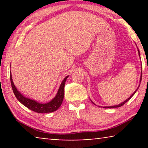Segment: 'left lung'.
<instances>
[{
    "instance_id": "obj_1",
    "label": "left lung",
    "mask_w": 148,
    "mask_h": 148,
    "mask_svg": "<svg viewBox=\"0 0 148 148\" xmlns=\"http://www.w3.org/2000/svg\"><path fill=\"white\" fill-rule=\"evenodd\" d=\"M138 52H139V50H138ZM139 56H140V55H139ZM141 77H142V71H141V78H140V82H141ZM137 89H138V88H137ZM137 90H135V92H134V93H133V94H132V95H131V96H130V97H129V98H128V99H127V100H125V101H124V102H122V103H121V104H118V105H116V106H106V107H104V108H118V107H121V106H123V105H124L125 104V103H126L127 102H128V101L129 100H130V99L131 98V97H132L133 96V95H134L135 94V92H136V91L137 90Z\"/></svg>"
}]
</instances>
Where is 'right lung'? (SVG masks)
Instances as JSON below:
<instances>
[{"label":"right lung","mask_w":148,"mask_h":148,"mask_svg":"<svg viewBox=\"0 0 148 148\" xmlns=\"http://www.w3.org/2000/svg\"><path fill=\"white\" fill-rule=\"evenodd\" d=\"M67 77L68 76H66L64 79V80L62 81L61 84H60L59 90L58 91L57 94H56L55 98L53 100L50 101V102L46 103V104H40V103L36 102L35 100L23 96L19 91H17V88H15V85H14L13 82L11 74L10 73V80H11V87L16 98L22 104H23L27 108L38 113H48L58 110V108L60 106V105L62 104V100H63L64 94V84H65V82Z\"/></svg>","instance_id":"obj_1"}]
</instances>
